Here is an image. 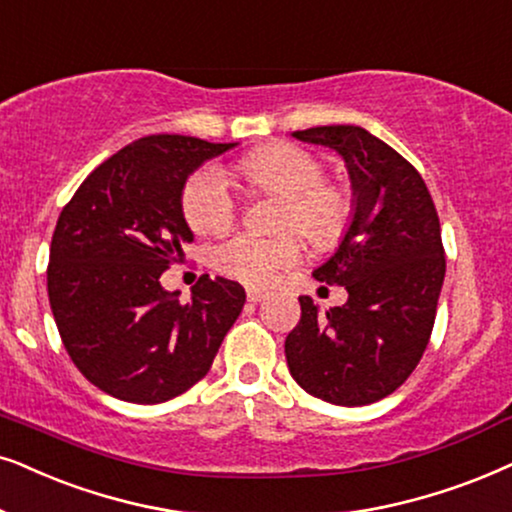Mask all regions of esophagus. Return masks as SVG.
<instances>
[{"instance_id": "esophagus-1", "label": "esophagus", "mask_w": 512, "mask_h": 512, "mask_svg": "<svg viewBox=\"0 0 512 512\" xmlns=\"http://www.w3.org/2000/svg\"><path fill=\"white\" fill-rule=\"evenodd\" d=\"M247 298L251 303H258V301H263L265 298V291H261V289H247Z\"/></svg>"}]
</instances>
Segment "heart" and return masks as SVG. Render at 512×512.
<instances>
[{
	"label": "heart",
	"instance_id": "heart-1",
	"mask_svg": "<svg viewBox=\"0 0 512 512\" xmlns=\"http://www.w3.org/2000/svg\"><path fill=\"white\" fill-rule=\"evenodd\" d=\"M251 188L280 195L277 228H296L317 249L341 240L353 218V195L341 183L324 181V162L315 152L291 143H275L251 152L240 162ZM183 216L195 232L214 235L235 223L237 199L228 178L216 167L199 169L183 188ZM301 242L291 232L258 235L237 232L216 249V268L244 284H268L277 272L294 265Z\"/></svg>",
	"mask_w": 512,
	"mask_h": 512
}]
</instances>
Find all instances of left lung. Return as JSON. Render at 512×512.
<instances>
[{
  "label": "left lung",
  "instance_id": "8db88e82",
  "mask_svg": "<svg viewBox=\"0 0 512 512\" xmlns=\"http://www.w3.org/2000/svg\"><path fill=\"white\" fill-rule=\"evenodd\" d=\"M336 150L353 183V218L315 280L348 301L327 313L301 296V320L284 341L294 381L341 407L383 400L407 381L430 341L444 282V247L433 197L400 152L353 124L291 134Z\"/></svg>",
  "mask_w": 512,
  "mask_h": 512
}]
</instances>
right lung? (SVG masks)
Returning a JSON list of instances; mask_svg holds the SVG:
<instances>
[{
  "mask_svg": "<svg viewBox=\"0 0 512 512\" xmlns=\"http://www.w3.org/2000/svg\"><path fill=\"white\" fill-rule=\"evenodd\" d=\"M237 143L138 138L96 167L58 216L46 289L75 367L117 400L159 404L207 376L244 308L242 284L209 275L192 301L159 284L183 256L188 176Z\"/></svg>",
  "mask_w": 512,
  "mask_h": 512,
  "instance_id": "add662e5",
  "label": "right lung"
}]
</instances>
